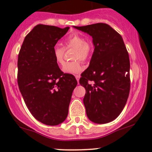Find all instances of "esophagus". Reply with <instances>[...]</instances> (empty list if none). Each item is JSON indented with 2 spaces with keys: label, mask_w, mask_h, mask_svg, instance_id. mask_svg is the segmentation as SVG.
I'll return each mask as SVG.
<instances>
[{
  "label": "esophagus",
  "mask_w": 152,
  "mask_h": 152,
  "mask_svg": "<svg viewBox=\"0 0 152 152\" xmlns=\"http://www.w3.org/2000/svg\"><path fill=\"white\" fill-rule=\"evenodd\" d=\"M80 75H75V78H76L78 84H79V80H80Z\"/></svg>",
  "instance_id": "esophagus-1"
}]
</instances>
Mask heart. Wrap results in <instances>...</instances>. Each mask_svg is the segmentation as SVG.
<instances>
[{
  "instance_id": "obj_1",
  "label": "heart",
  "mask_w": 152,
  "mask_h": 152,
  "mask_svg": "<svg viewBox=\"0 0 152 152\" xmlns=\"http://www.w3.org/2000/svg\"><path fill=\"white\" fill-rule=\"evenodd\" d=\"M65 45L67 48H72L75 49V52L72 58L75 61L65 64L62 67V71L66 74H79L83 70V66L80 61L77 59H80L83 61H87L92 51L91 45L88 43L86 37L83 36L82 35L75 33L66 39ZM64 50V48L60 45H56L53 47V57H54L55 61L58 65L63 64V56Z\"/></svg>"
}]
</instances>
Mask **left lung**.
Listing matches in <instances>:
<instances>
[{
    "label": "left lung",
    "mask_w": 152,
    "mask_h": 152,
    "mask_svg": "<svg viewBox=\"0 0 152 152\" xmlns=\"http://www.w3.org/2000/svg\"><path fill=\"white\" fill-rule=\"evenodd\" d=\"M75 28L93 38L94 51L80 84L91 121L104 124L115 120L126 104L130 93V59L122 37L109 24L97 23Z\"/></svg>",
    "instance_id": "obj_1"
}]
</instances>
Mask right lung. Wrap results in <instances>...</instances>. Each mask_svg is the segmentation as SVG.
<instances>
[{"label":"right lung","mask_w":152,"mask_h":152,"mask_svg":"<svg viewBox=\"0 0 152 152\" xmlns=\"http://www.w3.org/2000/svg\"><path fill=\"white\" fill-rule=\"evenodd\" d=\"M69 27L37 24L27 35L18 56V85L32 116L47 125L66 120L77 82L61 71L53 49Z\"/></svg>","instance_id":"add662e5"}]
</instances>
